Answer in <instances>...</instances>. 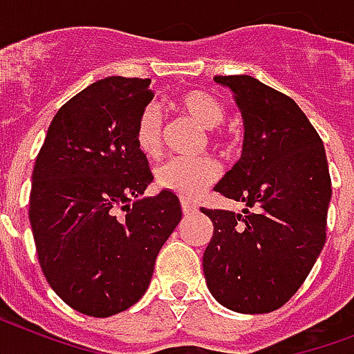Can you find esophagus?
<instances>
[{
	"instance_id": "1",
	"label": "esophagus",
	"mask_w": 354,
	"mask_h": 354,
	"mask_svg": "<svg viewBox=\"0 0 354 354\" xmlns=\"http://www.w3.org/2000/svg\"><path fill=\"white\" fill-rule=\"evenodd\" d=\"M180 208H183L185 214H194V212H197V205L194 201H190V199H180Z\"/></svg>"
}]
</instances>
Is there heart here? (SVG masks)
I'll return each mask as SVG.
<instances>
[{
	"label": "heart",
	"instance_id": "b5f03b06",
	"mask_svg": "<svg viewBox=\"0 0 354 354\" xmlns=\"http://www.w3.org/2000/svg\"><path fill=\"white\" fill-rule=\"evenodd\" d=\"M175 106L183 114L192 118L205 129H218L223 125L227 111L216 95L203 90H188L175 101ZM223 134L216 133L214 138L221 140ZM136 146L146 157H157L162 149V114L157 105H147L140 112L134 129ZM220 177V166L210 157L183 158L174 157L158 164L155 169V180L162 190L174 192L180 197L201 196L208 186Z\"/></svg>",
	"mask_w": 354,
	"mask_h": 354
}]
</instances>
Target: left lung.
I'll return each instance as SVG.
<instances>
[{
	"label": "left lung",
	"mask_w": 354,
	"mask_h": 354,
	"mask_svg": "<svg viewBox=\"0 0 354 354\" xmlns=\"http://www.w3.org/2000/svg\"><path fill=\"white\" fill-rule=\"evenodd\" d=\"M214 79L234 92L245 127L242 158L214 190L245 208H201L214 223L203 271L218 303L266 314L299 290L325 245L333 194L327 155L292 97L249 75Z\"/></svg>",
	"instance_id": "8db88e82"
}]
</instances>
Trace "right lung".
I'll return each instance as SVG.
<instances>
[{
    "instance_id": "1",
    "label": "right lung",
    "mask_w": 354,
    "mask_h": 354,
    "mask_svg": "<svg viewBox=\"0 0 354 354\" xmlns=\"http://www.w3.org/2000/svg\"><path fill=\"white\" fill-rule=\"evenodd\" d=\"M151 79L106 77L60 106L32 169L29 221L42 273L73 310L109 317L146 294L180 221L174 192L153 180L134 140Z\"/></svg>"
}]
</instances>
